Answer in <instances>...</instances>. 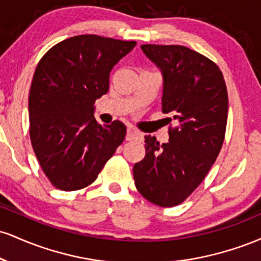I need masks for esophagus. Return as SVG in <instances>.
Wrapping results in <instances>:
<instances>
[{
	"mask_svg": "<svg viewBox=\"0 0 261 261\" xmlns=\"http://www.w3.org/2000/svg\"><path fill=\"white\" fill-rule=\"evenodd\" d=\"M141 137V134L139 131L134 130L133 127H128L127 128V133H126V140L127 141H131V140H137Z\"/></svg>",
	"mask_w": 261,
	"mask_h": 261,
	"instance_id": "esophagus-1",
	"label": "esophagus"
}]
</instances>
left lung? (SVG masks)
Masks as SVG:
<instances>
[{"mask_svg": "<svg viewBox=\"0 0 261 261\" xmlns=\"http://www.w3.org/2000/svg\"><path fill=\"white\" fill-rule=\"evenodd\" d=\"M163 77L162 112L178 126L160 146L145 136L146 155L134 166L137 190L162 207L184 201L216 161L224 140L228 94L216 64L181 45H141ZM169 120L172 119L169 118Z\"/></svg>", "mask_w": 261, "mask_h": 261, "instance_id": "left-lung-1", "label": "left lung"}]
</instances>
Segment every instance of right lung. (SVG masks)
Listing matches in <instances>:
<instances>
[{
	"label": "right lung",
	"mask_w": 261,
	"mask_h": 261,
	"mask_svg": "<svg viewBox=\"0 0 261 261\" xmlns=\"http://www.w3.org/2000/svg\"><path fill=\"white\" fill-rule=\"evenodd\" d=\"M136 41L77 35L41 58L29 93V134L41 169L55 188L80 190L97 179L126 135L116 120L98 124L94 103L109 91L113 67Z\"/></svg>",
	"instance_id": "1"
}]
</instances>
